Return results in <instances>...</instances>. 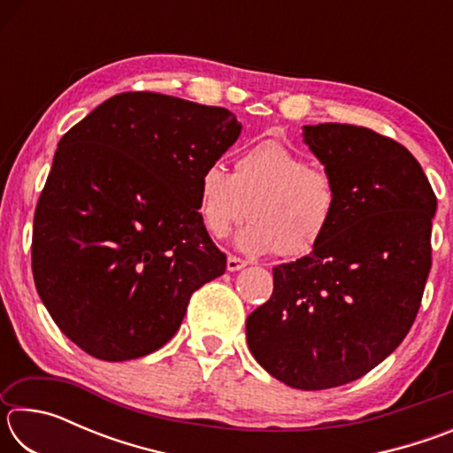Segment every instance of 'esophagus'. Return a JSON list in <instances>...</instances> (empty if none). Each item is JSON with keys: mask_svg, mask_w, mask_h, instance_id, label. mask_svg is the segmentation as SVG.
I'll return each mask as SVG.
<instances>
[{"mask_svg": "<svg viewBox=\"0 0 453 453\" xmlns=\"http://www.w3.org/2000/svg\"><path fill=\"white\" fill-rule=\"evenodd\" d=\"M245 265H248V262H245V259L235 257V256H229L227 257V264H226L227 272H240L242 267H245Z\"/></svg>", "mask_w": 453, "mask_h": 453, "instance_id": "34e87169", "label": "esophagus"}]
</instances>
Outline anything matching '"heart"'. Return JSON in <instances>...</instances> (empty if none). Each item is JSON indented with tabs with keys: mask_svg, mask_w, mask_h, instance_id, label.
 <instances>
[{
	"mask_svg": "<svg viewBox=\"0 0 453 453\" xmlns=\"http://www.w3.org/2000/svg\"><path fill=\"white\" fill-rule=\"evenodd\" d=\"M337 202V188L326 172L273 140L240 153L234 175L219 164L199 175L197 211L205 229L226 237L250 216L235 243L254 256L310 254L332 226Z\"/></svg>",
	"mask_w": 453,
	"mask_h": 453,
	"instance_id": "1",
	"label": "heart"
}]
</instances>
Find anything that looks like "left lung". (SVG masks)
<instances>
[{
  "label": "left lung",
  "mask_w": 453,
  "mask_h": 453,
  "mask_svg": "<svg viewBox=\"0 0 453 453\" xmlns=\"http://www.w3.org/2000/svg\"><path fill=\"white\" fill-rule=\"evenodd\" d=\"M303 143L337 188L316 248L273 267V294L245 321L256 362L289 388L362 378L400 346L432 267L438 199L411 153L348 124L303 126Z\"/></svg>",
  "instance_id": "obj_1"
}]
</instances>
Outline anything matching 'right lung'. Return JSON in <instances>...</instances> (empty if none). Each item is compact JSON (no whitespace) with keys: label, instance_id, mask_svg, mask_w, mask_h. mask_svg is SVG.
<instances>
[{"label":"right lung","instance_id":"add662e5","mask_svg":"<svg viewBox=\"0 0 453 453\" xmlns=\"http://www.w3.org/2000/svg\"><path fill=\"white\" fill-rule=\"evenodd\" d=\"M242 134L224 107L129 91L61 137L34 218L37 294L104 362L172 340L191 294L226 272L197 211L199 175Z\"/></svg>","mask_w":453,"mask_h":453}]
</instances>
